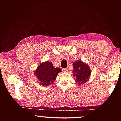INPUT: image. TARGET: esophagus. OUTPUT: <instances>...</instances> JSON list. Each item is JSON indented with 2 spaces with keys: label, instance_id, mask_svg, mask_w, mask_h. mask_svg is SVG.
Returning <instances> with one entry per match:
<instances>
[{
  "label": "esophagus",
  "instance_id": "34e87169",
  "mask_svg": "<svg viewBox=\"0 0 121 121\" xmlns=\"http://www.w3.org/2000/svg\"><path fill=\"white\" fill-rule=\"evenodd\" d=\"M62 71H63V72H64V73H66V72H67V71H68V70H67V69L63 68L62 69Z\"/></svg>",
  "mask_w": 121,
  "mask_h": 121
}]
</instances>
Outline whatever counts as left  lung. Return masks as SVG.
I'll return each instance as SVG.
<instances>
[{
    "label": "left lung",
    "instance_id": "8db88e82",
    "mask_svg": "<svg viewBox=\"0 0 121 121\" xmlns=\"http://www.w3.org/2000/svg\"><path fill=\"white\" fill-rule=\"evenodd\" d=\"M73 76L75 77V81L79 85L88 81L91 75V70L87 63L82 60H77L73 63Z\"/></svg>",
    "mask_w": 121,
    "mask_h": 121
}]
</instances>
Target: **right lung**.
Returning <instances> with one entry per match:
<instances>
[{"label":"right lung","mask_w":121,"mask_h":121,"mask_svg":"<svg viewBox=\"0 0 121 121\" xmlns=\"http://www.w3.org/2000/svg\"><path fill=\"white\" fill-rule=\"evenodd\" d=\"M60 72V68H55L52 62L47 61L39 65L34 71V75L38 79V82L39 84L48 86L53 83L58 73Z\"/></svg>","instance_id":"obj_1"}]
</instances>
